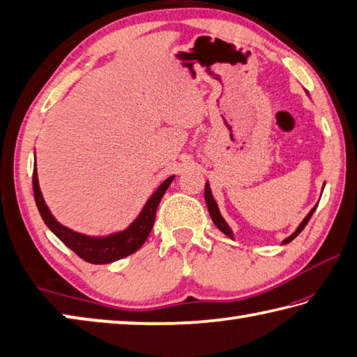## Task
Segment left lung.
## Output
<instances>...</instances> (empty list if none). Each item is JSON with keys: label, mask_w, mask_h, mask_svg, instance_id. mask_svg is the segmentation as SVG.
Listing matches in <instances>:
<instances>
[{"label": "left lung", "mask_w": 357, "mask_h": 357, "mask_svg": "<svg viewBox=\"0 0 357 357\" xmlns=\"http://www.w3.org/2000/svg\"><path fill=\"white\" fill-rule=\"evenodd\" d=\"M204 200H206V206H208V211H209V215H211V219H213V222H214V225L220 229L222 233H225L228 238H231L233 239V233H231V229H229V227L227 225V222L223 220V217L220 215V213H219V208H217V203H215V200L213 198V195H211V189H209V184L206 183V185H204ZM318 206V204H317ZM317 206L313 208L309 214H307V217L304 220H302V223L301 225L298 227V229H296V231L291 234V236L289 238H287L285 241H283V244H287V243H289V241H293L296 236H298V234L302 231V229L305 228V225L307 223H309V220H310V217H312V214L315 213V209H317Z\"/></svg>", "instance_id": "left-lung-1"}]
</instances>
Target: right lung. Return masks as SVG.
<instances>
[{
    "instance_id": "1",
    "label": "right lung",
    "mask_w": 357,
    "mask_h": 357,
    "mask_svg": "<svg viewBox=\"0 0 357 357\" xmlns=\"http://www.w3.org/2000/svg\"><path fill=\"white\" fill-rule=\"evenodd\" d=\"M174 176H170L160 184L153 197L149 198L148 203L144 204L140 215L137 217L135 222L132 225L124 229V231L112 234L107 238H89L84 234L75 233L59 223L55 217L52 215L48 211L47 204L42 198V193L39 189V181H38V172H36V162H34V170H33V190H34V200L38 204V209L40 213L42 220L45 222V225L52 229L56 236L63 241V243L69 247L72 252H75L78 257L83 258L84 261L93 263V264H105L116 261L124 257H129L132 253L137 252L144 244V241L149 236L151 229H153L154 220H155V211L159 203L164 197L168 185L172 184Z\"/></svg>"
}]
</instances>
